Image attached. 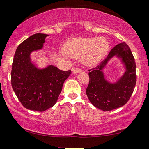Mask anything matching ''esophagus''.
<instances>
[{"label": "esophagus", "mask_w": 149, "mask_h": 149, "mask_svg": "<svg viewBox=\"0 0 149 149\" xmlns=\"http://www.w3.org/2000/svg\"><path fill=\"white\" fill-rule=\"evenodd\" d=\"M81 69L80 68H72V72L74 73V74H77V73H79V72H82Z\"/></svg>", "instance_id": "1"}]
</instances>
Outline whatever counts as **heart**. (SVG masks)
I'll list each match as a JSON object with an SVG mask.
<instances>
[{
  "mask_svg": "<svg viewBox=\"0 0 149 149\" xmlns=\"http://www.w3.org/2000/svg\"><path fill=\"white\" fill-rule=\"evenodd\" d=\"M108 49V41L104 37L79 38L70 41L65 47L69 56L78 58L86 65H94L101 60Z\"/></svg>",
  "mask_w": 149,
  "mask_h": 149,
  "instance_id": "heart-1",
  "label": "heart"
}]
</instances>
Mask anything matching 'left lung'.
<instances>
[{
    "instance_id": "8db88e82",
    "label": "left lung",
    "mask_w": 149,
    "mask_h": 149,
    "mask_svg": "<svg viewBox=\"0 0 149 149\" xmlns=\"http://www.w3.org/2000/svg\"><path fill=\"white\" fill-rule=\"evenodd\" d=\"M115 55L122 59L126 71L118 81L111 84L105 79L102 70ZM89 72L90 81L86 93L95 107L103 111H110L121 107L129 100L136 83V63L131 50L126 43L116 45L105 59Z\"/></svg>"
}]
</instances>
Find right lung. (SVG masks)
Returning a JSON list of instances; mask_svg holds the SVG:
<instances>
[{
  "label": "right lung",
  "mask_w": 149,
  "mask_h": 149,
  "mask_svg": "<svg viewBox=\"0 0 149 149\" xmlns=\"http://www.w3.org/2000/svg\"><path fill=\"white\" fill-rule=\"evenodd\" d=\"M47 35L36 33L18 46L11 70V85L19 100L26 109L43 112L57 102L63 84L72 72L53 65L39 69L30 54L41 49Z\"/></svg>",
  "instance_id": "add662e5"
}]
</instances>
